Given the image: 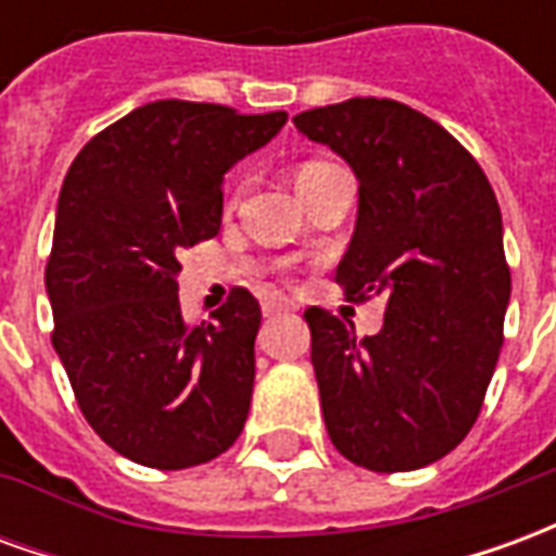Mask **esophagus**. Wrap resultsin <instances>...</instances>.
<instances>
[{
    "label": "esophagus",
    "instance_id": "34e87169",
    "mask_svg": "<svg viewBox=\"0 0 556 556\" xmlns=\"http://www.w3.org/2000/svg\"><path fill=\"white\" fill-rule=\"evenodd\" d=\"M262 309H265V315L289 313V309H294V301L286 298V294H279V291H270V294L262 298Z\"/></svg>",
    "mask_w": 556,
    "mask_h": 556
}]
</instances>
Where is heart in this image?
I'll return each mask as SVG.
<instances>
[{
    "instance_id": "b5f03b06",
    "label": "heart",
    "mask_w": 556,
    "mask_h": 556,
    "mask_svg": "<svg viewBox=\"0 0 556 556\" xmlns=\"http://www.w3.org/2000/svg\"><path fill=\"white\" fill-rule=\"evenodd\" d=\"M337 169V166H330V163H303L301 169L294 172V187H298V193H301V190H306V187H313L315 181H318V178H325L327 172H333Z\"/></svg>"
}]
</instances>
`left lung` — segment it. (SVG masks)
Instances as JSON below:
<instances>
[{
  "mask_svg": "<svg viewBox=\"0 0 556 556\" xmlns=\"http://www.w3.org/2000/svg\"><path fill=\"white\" fill-rule=\"evenodd\" d=\"M294 127L361 184L337 282L387 298L375 337L303 313L327 434L366 470H417L465 441L501 357L513 289L501 205L477 160L405 103L351 98Z\"/></svg>",
  "mask_w": 556,
  "mask_h": 556,
  "instance_id": "obj_1",
  "label": "left lung"
}]
</instances>
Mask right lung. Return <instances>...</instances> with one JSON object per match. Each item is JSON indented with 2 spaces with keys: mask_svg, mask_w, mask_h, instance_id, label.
Instances as JSON below:
<instances>
[{
  "mask_svg": "<svg viewBox=\"0 0 556 556\" xmlns=\"http://www.w3.org/2000/svg\"><path fill=\"white\" fill-rule=\"evenodd\" d=\"M286 118L154 101L67 169L47 265L53 349L91 429L137 465H205L247 422L258 301L235 289L217 321L187 327L178 253L217 235L226 172Z\"/></svg>",
  "mask_w": 556,
  "mask_h": 556,
  "instance_id": "1",
  "label": "right lung"
}]
</instances>
